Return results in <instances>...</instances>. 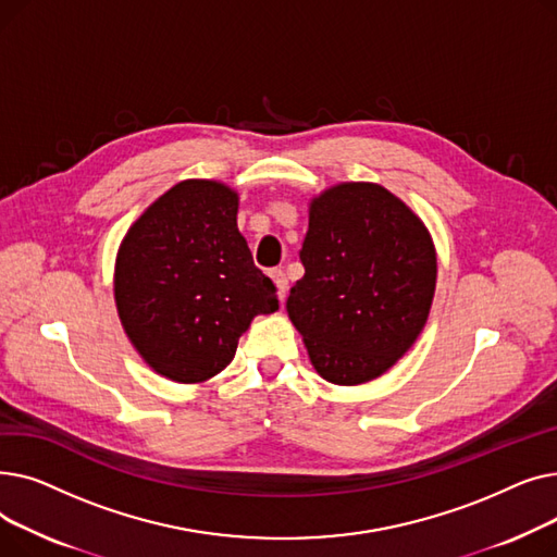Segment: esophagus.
<instances>
[{
  "label": "esophagus",
  "mask_w": 557,
  "mask_h": 557,
  "mask_svg": "<svg viewBox=\"0 0 557 557\" xmlns=\"http://www.w3.org/2000/svg\"><path fill=\"white\" fill-rule=\"evenodd\" d=\"M271 280L275 282V286H277V296H280V300L284 302V298H286V290H288L286 273H284L282 269H275V271H271Z\"/></svg>",
  "instance_id": "1"
}]
</instances>
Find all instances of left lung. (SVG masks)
I'll return each instance as SVG.
<instances>
[{
  "label": "left lung",
  "instance_id": "1",
  "mask_svg": "<svg viewBox=\"0 0 557 557\" xmlns=\"http://www.w3.org/2000/svg\"><path fill=\"white\" fill-rule=\"evenodd\" d=\"M300 261L305 277L286 311L327 382H372L426 325L435 248L420 216L386 187L341 183L315 196Z\"/></svg>",
  "mask_w": 557,
  "mask_h": 557
}]
</instances>
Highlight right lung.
<instances>
[{"instance_id":"1","label":"right lung","mask_w":557,"mask_h":557,"mask_svg":"<svg viewBox=\"0 0 557 557\" xmlns=\"http://www.w3.org/2000/svg\"><path fill=\"white\" fill-rule=\"evenodd\" d=\"M239 194L183 181L131 225L116 252L114 302L126 336L158 374L200 384L237 352L257 313L280 307L237 227Z\"/></svg>"}]
</instances>
